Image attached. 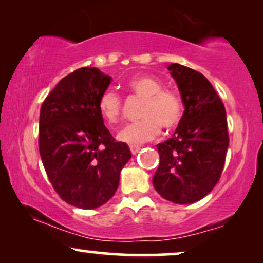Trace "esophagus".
Masks as SVG:
<instances>
[{
    "label": "esophagus",
    "instance_id": "obj_1",
    "mask_svg": "<svg viewBox=\"0 0 263 263\" xmlns=\"http://www.w3.org/2000/svg\"><path fill=\"white\" fill-rule=\"evenodd\" d=\"M140 149H141V147H140V146H136V145H132V146H130V151H132L133 154L139 153Z\"/></svg>",
    "mask_w": 263,
    "mask_h": 263
}]
</instances>
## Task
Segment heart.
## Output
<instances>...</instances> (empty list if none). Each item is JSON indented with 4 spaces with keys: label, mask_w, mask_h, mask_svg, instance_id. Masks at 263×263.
I'll use <instances>...</instances> for the list:
<instances>
[{
    "label": "heart",
    "mask_w": 263,
    "mask_h": 263,
    "mask_svg": "<svg viewBox=\"0 0 263 263\" xmlns=\"http://www.w3.org/2000/svg\"><path fill=\"white\" fill-rule=\"evenodd\" d=\"M127 87L135 96L143 99L140 109L141 120L133 122L122 128L117 139L129 145H140L156 138L164 129L175 128L183 114L182 100L174 92L165 91L163 84L149 75H140L128 81ZM98 110L107 123L112 124L120 120L122 100L112 89H106L99 97Z\"/></svg>",
    "instance_id": "obj_1"
}]
</instances>
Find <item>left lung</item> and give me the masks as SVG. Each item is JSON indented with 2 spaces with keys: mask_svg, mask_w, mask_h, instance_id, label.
Listing matches in <instances>:
<instances>
[{
  "mask_svg": "<svg viewBox=\"0 0 263 263\" xmlns=\"http://www.w3.org/2000/svg\"><path fill=\"white\" fill-rule=\"evenodd\" d=\"M167 69L184 112L171 139L157 145L160 163L152 181L165 200L188 204L203 199L220 178L229 147L228 121L224 104L202 74L178 63Z\"/></svg>",
  "mask_w": 263,
  "mask_h": 263,
  "instance_id": "8db88e82",
  "label": "left lung"
}]
</instances>
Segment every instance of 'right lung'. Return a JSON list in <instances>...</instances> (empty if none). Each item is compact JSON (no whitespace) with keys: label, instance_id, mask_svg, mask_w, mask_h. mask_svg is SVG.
Returning <instances> with one entry per match:
<instances>
[{"label":"right lung","instance_id":"obj_1","mask_svg":"<svg viewBox=\"0 0 263 263\" xmlns=\"http://www.w3.org/2000/svg\"><path fill=\"white\" fill-rule=\"evenodd\" d=\"M110 82L98 68H80L64 77L41 107L38 145L46 175L61 199L82 210L114 196L132 158L99 114V97Z\"/></svg>","mask_w":263,"mask_h":263}]
</instances>
